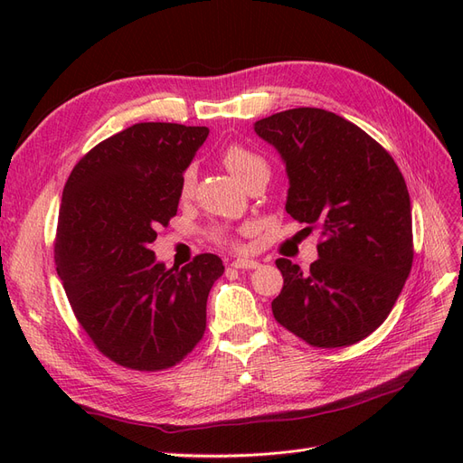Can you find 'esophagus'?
I'll return each mask as SVG.
<instances>
[{
	"label": "esophagus",
	"instance_id": "esophagus-1",
	"mask_svg": "<svg viewBox=\"0 0 463 463\" xmlns=\"http://www.w3.org/2000/svg\"><path fill=\"white\" fill-rule=\"evenodd\" d=\"M233 269H243V270H253L259 269V262L257 260H250V259H235L232 262Z\"/></svg>",
	"mask_w": 463,
	"mask_h": 463
}]
</instances>
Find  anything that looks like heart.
<instances>
[{"label": "heart", "mask_w": 463, "mask_h": 463, "mask_svg": "<svg viewBox=\"0 0 463 463\" xmlns=\"http://www.w3.org/2000/svg\"><path fill=\"white\" fill-rule=\"evenodd\" d=\"M222 160H223V165L228 167L232 175L237 181H240V184H243L245 177L250 172H253L255 167L264 164V160L259 156V154L250 152V150H247L245 146H240V145H232V146L223 150ZM193 185H194V170H193V167H187V170L184 172V177H181V194H184V197H189L191 191H193ZM214 240L218 243H233L230 240V235L223 233V232H216Z\"/></svg>", "instance_id": "obj_1"}]
</instances>
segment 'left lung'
<instances>
[{
    "label": "left lung",
    "instance_id": "left-lung-1",
    "mask_svg": "<svg viewBox=\"0 0 463 463\" xmlns=\"http://www.w3.org/2000/svg\"><path fill=\"white\" fill-rule=\"evenodd\" d=\"M255 133L286 165V213L322 235L309 270L276 260L284 288L274 318L315 347L367 338L413 262L411 203L396 162L357 125L318 108L279 111L257 121Z\"/></svg>",
    "mask_w": 463,
    "mask_h": 463
}]
</instances>
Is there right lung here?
Here are the masks:
<instances>
[{"label": "right lung", "mask_w": 463, "mask_h": 463, "mask_svg": "<svg viewBox=\"0 0 463 463\" xmlns=\"http://www.w3.org/2000/svg\"><path fill=\"white\" fill-rule=\"evenodd\" d=\"M208 128L137 123L96 145L69 175L55 266L80 326L118 365L160 371L203 338L216 255L165 269L150 243L177 213L181 177Z\"/></svg>", "instance_id": "obj_1"}]
</instances>
